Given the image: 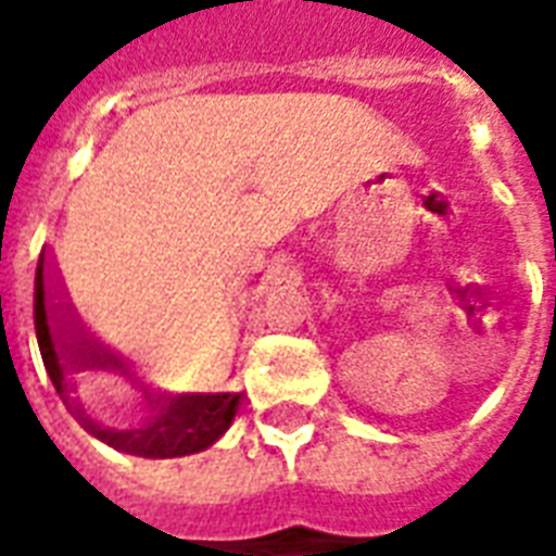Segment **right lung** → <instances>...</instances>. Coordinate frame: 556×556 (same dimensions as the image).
<instances>
[{"label":"right lung","mask_w":556,"mask_h":556,"mask_svg":"<svg viewBox=\"0 0 556 556\" xmlns=\"http://www.w3.org/2000/svg\"><path fill=\"white\" fill-rule=\"evenodd\" d=\"M48 281H51V273H48V257L42 250L37 264V281H34L37 341L53 388L68 402V381H65L68 370H128L117 355L102 350L100 344H91L88 339L77 341L74 336L65 339V332L53 330ZM149 404H152L154 416L143 428L135 430L100 428L97 421L88 419L79 404L71 402L68 407L86 425V430H91L105 445L126 451V454L146 456V459H177V456L206 451L224 437L238 413L241 393H184V396H152L149 393Z\"/></svg>","instance_id":"1"}]
</instances>
